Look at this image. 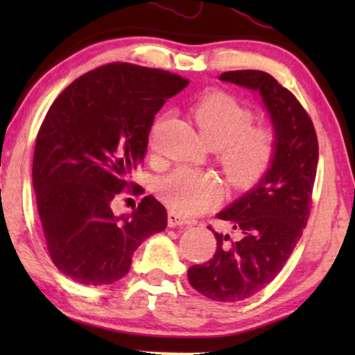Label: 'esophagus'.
Returning <instances> with one entry per match:
<instances>
[{
    "label": "esophagus",
    "mask_w": 355,
    "mask_h": 355,
    "mask_svg": "<svg viewBox=\"0 0 355 355\" xmlns=\"http://www.w3.org/2000/svg\"><path fill=\"white\" fill-rule=\"evenodd\" d=\"M186 225H191L187 220H184L181 215H178V213L174 211H169L168 213V226L169 227H176V226H186Z\"/></svg>",
    "instance_id": "obj_1"
}]
</instances>
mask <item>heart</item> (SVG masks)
<instances>
[{"label":"heart","instance_id":"obj_1","mask_svg":"<svg viewBox=\"0 0 355 355\" xmlns=\"http://www.w3.org/2000/svg\"><path fill=\"white\" fill-rule=\"evenodd\" d=\"M192 114L203 142L218 148L216 159L231 186L250 187L268 171L276 153L275 129L252 124L254 111L234 95L208 94L197 101ZM220 192L216 178L191 168L174 169L158 184L162 200L184 216L205 210L218 200Z\"/></svg>","mask_w":355,"mask_h":355}]
</instances>
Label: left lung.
<instances>
[{
  "instance_id": "8db88e82",
  "label": "left lung",
  "mask_w": 355,
  "mask_h": 355,
  "mask_svg": "<svg viewBox=\"0 0 355 355\" xmlns=\"http://www.w3.org/2000/svg\"><path fill=\"white\" fill-rule=\"evenodd\" d=\"M223 82L259 92L276 132L275 159L254 189L216 218V252L187 271L189 283L216 302H237L271 283L293 254L307 225L318 164L313 123L291 92L263 71H227Z\"/></svg>"
}]
</instances>
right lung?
<instances>
[{
	"instance_id": "right-lung-1",
	"label": "right lung",
	"mask_w": 355,
	"mask_h": 355,
	"mask_svg": "<svg viewBox=\"0 0 355 355\" xmlns=\"http://www.w3.org/2000/svg\"><path fill=\"white\" fill-rule=\"evenodd\" d=\"M187 79L168 71L111 62L76 79L43 119L33 152V191L48 254L76 283L111 284L129 273L137 247L168 225L147 196L130 215L113 200L144 162L155 114Z\"/></svg>"
}]
</instances>
